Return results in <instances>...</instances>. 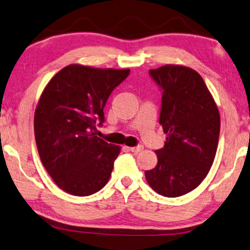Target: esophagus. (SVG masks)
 Wrapping results in <instances>:
<instances>
[{
  "label": "esophagus",
  "instance_id": "34e87169",
  "mask_svg": "<svg viewBox=\"0 0 250 250\" xmlns=\"http://www.w3.org/2000/svg\"><path fill=\"white\" fill-rule=\"evenodd\" d=\"M128 149L130 150L131 152H135V154H137V152L142 151L143 146H131V148H128Z\"/></svg>",
  "mask_w": 250,
  "mask_h": 250
}]
</instances>
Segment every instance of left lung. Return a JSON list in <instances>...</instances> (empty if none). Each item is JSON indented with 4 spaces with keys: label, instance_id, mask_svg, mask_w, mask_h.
<instances>
[{
    "label": "left lung",
    "instance_id": "obj_1",
    "mask_svg": "<svg viewBox=\"0 0 250 250\" xmlns=\"http://www.w3.org/2000/svg\"><path fill=\"white\" fill-rule=\"evenodd\" d=\"M163 91L159 125L167 134L156 150L157 165L146 171L154 191L164 197L184 195L200 185L211 169L220 134V114L205 81L183 65L150 70Z\"/></svg>",
    "mask_w": 250,
    "mask_h": 250
}]
</instances>
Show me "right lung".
Returning a JSON list of instances; mask_svg holds the SVG:
<instances>
[{
  "mask_svg": "<svg viewBox=\"0 0 250 250\" xmlns=\"http://www.w3.org/2000/svg\"><path fill=\"white\" fill-rule=\"evenodd\" d=\"M129 72L72 64L45 86L35 112L36 144L44 167L62 191L86 197L109 180L121 146L93 130L104 121L108 98Z\"/></svg>",
  "mask_w": 250,
  "mask_h": 250,
  "instance_id": "1",
  "label": "right lung"
}]
</instances>
